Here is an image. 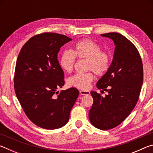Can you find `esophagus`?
<instances>
[{
    "label": "esophagus",
    "instance_id": "esophagus-1",
    "mask_svg": "<svg viewBox=\"0 0 153 153\" xmlns=\"http://www.w3.org/2000/svg\"><path fill=\"white\" fill-rule=\"evenodd\" d=\"M79 93L81 95H89L90 94V92L89 91H86V90H80Z\"/></svg>",
    "mask_w": 153,
    "mask_h": 153
}]
</instances>
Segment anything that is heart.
<instances>
[{
	"label": "heart",
	"instance_id": "obj_1",
	"mask_svg": "<svg viewBox=\"0 0 153 153\" xmlns=\"http://www.w3.org/2000/svg\"><path fill=\"white\" fill-rule=\"evenodd\" d=\"M76 58L87 60L86 70L84 74H76L69 77L67 84L69 86L83 90L90 88L94 79V73L99 76H104L109 70L112 63L110 52L102 51L97 43L89 39L79 41L74 46L73 51H64L60 58V65L63 70L71 73L74 69Z\"/></svg>",
	"mask_w": 153,
	"mask_h": 153
}]
</instances>
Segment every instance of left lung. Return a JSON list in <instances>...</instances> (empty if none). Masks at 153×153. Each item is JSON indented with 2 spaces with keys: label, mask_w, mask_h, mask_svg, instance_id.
Instances as JSON below:
<instances>
[{
  "label": "left lung",
  "mask_w": 153,
  "mask_h": 153,
  "mask_svg": "<svg viewBox=\"0 0 153 153\" xmlns=\"http://www.w3.org/2000/svg\"><path fill=\"white\" fill-rule=\"evenodd\" d=\"M101 36L113 40L115 53L109 70L97 84L108 94L103 98L90 92L94 102L89 119L97 128L108 130L122 123L135 107L143 83V65L138 49L125 36L116 32Z\"/></svg>",
  "instance_id": "left-lung-1"
}]
</instances>
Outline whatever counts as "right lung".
Returning <instances> with one entry per match:
<instances>
[{
	"label": "right lung",
	"instance_id": "obj_1",
	"mask_svg": "<svg viewBox=\"0 0 153 153\" xmlns=\"http://www.w3.org/2000/svg\"><path fill=\"white\" fill-rule=\"evenodd\" d=\"M72 39L60 33L45 32L33 36L21 49L14 74V88L25 115L38 127L55 129L65 125L78 90L56 92L65 84L57 55Z\"/></svg>",
	"mask_w": 153,
	"mask_h": 153
}]
</instances>
